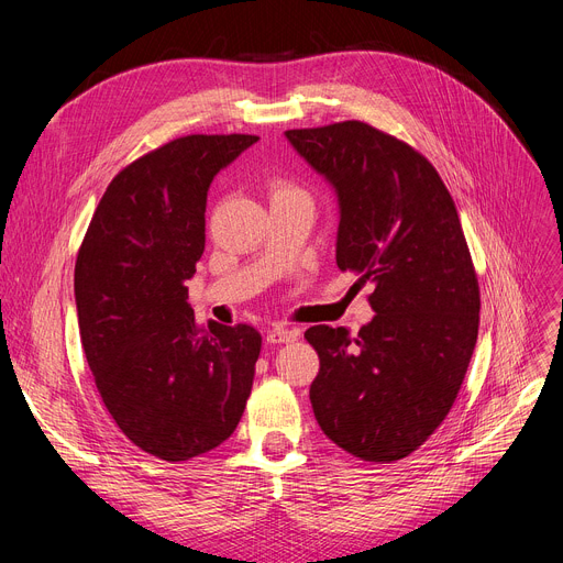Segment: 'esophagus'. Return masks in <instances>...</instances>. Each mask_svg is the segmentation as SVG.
I'll use <instances>...</instances> for the list:
<instances>
[{"label":"esophagus","instance_id":"esophagus-1","mask_svg":"<svg viewBox=\"0 0 563 563\" xmlns=\"http://www.w3.org/2000/svg\"><path fill=\"white\" fill-rule=\"evenodd\" d=\"M297 338H299V331L287 329V327H276L266 333V342H272V344H289Z\"/></svg>","mask_w":563,"mask_h":563}]
</instances>
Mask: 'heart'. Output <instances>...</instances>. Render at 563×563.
I'll return each mask as SVG.
<instances>
[{
    "instance_id": "obj_1",
    "label": "heart",
    "mask_w": 563,
    "mask_h": 563,
    "mask_svg": "<svg viewBox=\"0 0 563 563\" xmlns=\"http://www.w3.org/2000/svg\"><path fill=\"white\" fill-rule=\"evenodd\" d=\"M294 194L306 196L299 187H294V185H289V183H274V187H272V198H274V196H294Z\"/></svg>"
}]
</instances>
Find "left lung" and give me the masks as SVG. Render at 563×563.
<instances>
[{
  "label": "left lung",
  "mask_w": 563,
  "mask_h": 563,
  "mask_svg": "<svg viewBox=\"0 0 563 563\" xmlns=\"http://www.w3.org/2000/svg\"><path fill=\"white\" fill-rule=\"evenodd\" d=\"M285 136L338 194V266L374 285L376 314L356 338L306 331L314 418L344 452L399 461L448 418L477 344L479 283L456 205L424 155L367 123Z\"/></svg>",
  "instance_id": "left-lung-1"
}]
</instances>
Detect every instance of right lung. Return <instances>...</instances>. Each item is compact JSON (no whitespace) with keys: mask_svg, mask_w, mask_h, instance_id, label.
Here are the masks:
<instances>
[{"mask_svg":"<svg viewBox=\"0 0 563 563\" xmlns=\"http://www.w3.org/2000/svg\"><path fill=\"white\" fill-rule=\"evenodd\" d=\"M260 136L191 134L164 143L109 183L75 264L88 367L109 416L136 448L189 461L242 420L262 335L198 327L187 280L205 251L214 175Z\"/></svg>","mask_w":563,"mask_h":563,"instance_id":"right-lung-1","label":"right lung"}]
</instances>
